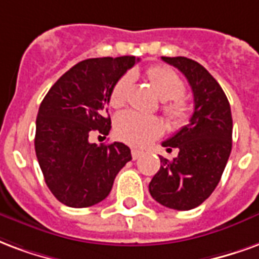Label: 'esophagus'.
Here are the masks:
<instances>
[{"mask_svg": "<svg viewBox=\"0 0 259 259\" xmlns=\"http://www.w3.org/2000/svg\"><path fill=\"white\" fill-rule=\"evenodd\" d=\"M131 154H132V158H134V160H137L138 157H141L142 152H141V150H138V149H132Z\"/></svg>", "mask_w": 259, "mask_h": 259, "instance_id": "1", "label": "esophagus"}]
</instances>
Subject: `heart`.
<instances>
[{
  "label": "heart",
  "mask_w": 259,
  "mask_h": 259,
  "mask_svg": "<svg viewBox=\"0 0 259 259\" xmlns=\"http://www.w3.org/2000/svg\"><path fill=\"white\" fill-rule=\"evenodd\" d=\"M148 78L163 101V110L169 120L175 122L184 121L188 117V102L182 94L185 84L182 78L171 69L156 66L148 71ZM132 75L124 74L113 85L110 92V105L113 107L122 106L127 101L128 91L131 87ZM163 131V124L156 117L143 116L137 111H124L116 120V134L124 142L142 146Z\"/></svg>",
  "instance_id": "obj_1"
}]
</instances>
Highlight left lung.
Instances as JSON below:
<instances>
[{
  "label": "left lung",
  "mask_w": 259,
  "mask_h": 259,
  "mask_svg": "<svg viewBox=\"0 0 259 259\" xmlns=\"http://www.w3.org/2000/svg\"><path fill=\"white\" fill-rule=\"evenodd\" d=\"M188 78L194 98L189 124L164 141L174 160L160 157L161 167L149 184V192L164 207L196 208L220 184L232 150V113L225 92L203 66L192 59L161 56Z\"/></svg>",
  "instance_id": "8db88e82"
}]
</instances>
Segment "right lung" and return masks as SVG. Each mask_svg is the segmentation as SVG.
<instances>
[{
	"label": "right lung",
	"instance_id": "1",
	"mask_svg": "<svg viewBox=\"0 0 259 259\" xmlns=\"http://www.w3.org/2000/svg\"><path fill=\"white\" fill-rule=\"evenodd\" d=\"M137 62L135 56L82 60L66 71L41 102L35 154L45 184L65 205L84 208L101 203L132 158L127 145H96L90 142V135L109 134L106 107L111 88Z\"/></svg>",
	"mask_w": 259,
	"mask_h": 259
}]
</instances>
